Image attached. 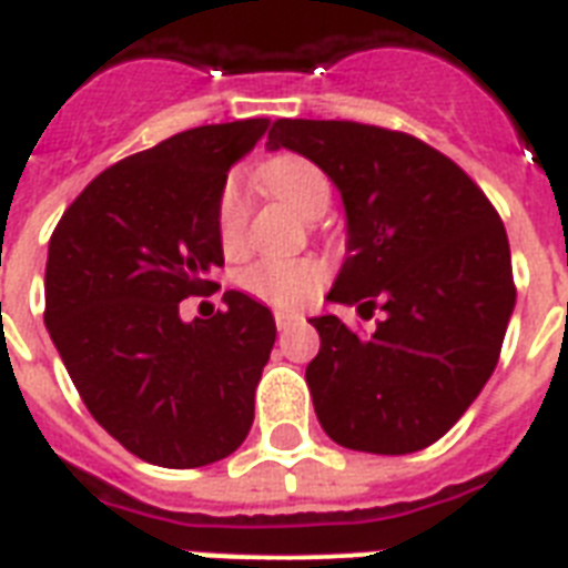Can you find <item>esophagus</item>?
Instances as JSON below:
<instances>
[{
    "label": "esophagus",
    "mask_w": 568,
    "mask_h": 568,
    "mask_svg": "<svg viewBox=\"0 0 568 568\" xmlns=\"http://www.w3.org/2000/svg\"><path fill=\"white\" fill-rule=\"evenodd\" d=\"M274 321H276V329H280V333H288V329L301 324V315H294V312H285V310H276Z\"/></svg>",
    "instance_id": "34e87169"
}]
</instances>
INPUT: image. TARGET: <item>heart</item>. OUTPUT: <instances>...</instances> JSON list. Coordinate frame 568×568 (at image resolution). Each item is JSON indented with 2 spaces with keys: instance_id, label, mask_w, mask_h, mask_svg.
Returning a JSON list of instances; mask_svg holds the SVG:
<instances>
[{
  "instance_id": "1",
  "label": "heart",
  "mask_w": 568,
  "mask_h": 568,
  "mask_svg": "<svg viewBox=\"0 0 568 568\" xmlns=\"http://www.w3.org/2000/svg\"><path fill=\"white\" fill-rule=\"evenodd\" d=\"M258 182L283 203L294 205L306 217H318L329 203V182L318 164L306 155L276 153L258 164ZM247 196L239 180L223 182L214 205L217 244L226 256L244 250L247 239ZM327 283V265L318 258H258L239 274V285L256 301L280 310H297L315 297Z\"/></svg>"
}]
</instances>
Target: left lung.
Returning <instances> with one entry per match:
<instances>
[{"mask_svg": "<svg viewBox=\"0 0 568 568\" xmlns=\"http://www.w3.org/2000/svg\"><path fill=\"white\" fill-rule=\"evenodd\" d=\"M267 146L306 155L336 182L347 258L333 303L386 315L365 336L312 318L306 365L329 439L368 454H413L459 422L501 356L516 306L510 241L489 203L422 138L354 120H274Z\"/></svg>", "mask_w": 568, "mask_h": 568, "instance_id": "1", "label": "left lung"}]
</instances>
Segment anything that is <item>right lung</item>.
Wrapping results in <instances>:
<instances>
[{"label": "right lung", "instance_id": "right-lung-1", "mask_svg": "<svg viewBox=\"0 0 568 568\" xmlns=\"http://www.w3.org/2000/svg\"><path fill=\"white\" fill-rule=\"evenodd\" d=\"M265 129L267 118L185 129L111 164L49 239V336L97 424L153 466L217 463L253 424L276 338L267 306L226 292V310L185 324L180 303L217 288L214 205Z\"/></svg>", "mask_w": 568, "mask_h": 568}]
</instances>
